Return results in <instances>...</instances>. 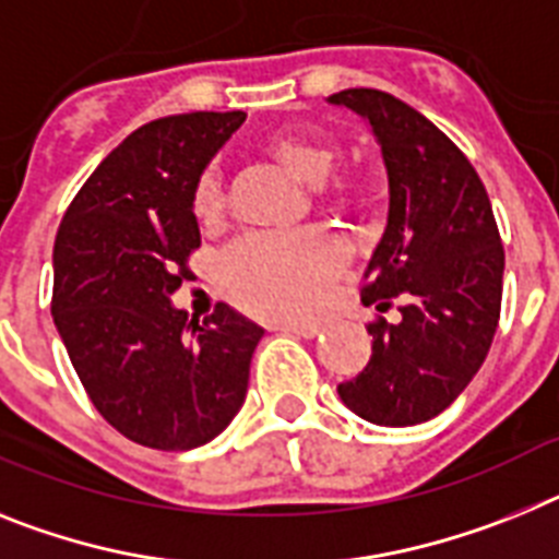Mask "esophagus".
Wrapping results in <instances>:
<instances>
[{
  "label": "esophagus",
  "instance_id": "1",
  "mask_svg": "<svg viewBox=\"0 0 559 559\" xmlns=\"http://www.w3.org/2000/svg\"><path fill=\"white\" fill-rule=\"evenodd\" d=\"M281 332L298 334V337H314V334H320V326H312V323H281Z\"/></svg>",
  "mask_w": 559,
  "mask_h": 559
}]
</instances>
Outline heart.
Listing matches in <instances>:
<instances>
[{"label": "heart", "mask_w": 559, "mask_h": 559, "mask_svg": "<svg viewBox=\"0 0 559 559\" xmlns=\"http://www.w3.org/2000/svg\"><path fill=\"white\" fill-rule=\"evenodd\" d=\"M266 148L309 182H320L337 159V145L318 134L275 132L266 140ZM320 197L334 207L360 205L366 199V177L354 168L334 174ZM191 213L205 230L225 222L227 197L213 165L193 179ZM346 264V245L320 227L304 233H255L222 259V286L236 307L259 318H312L323 309Z\"/></svg>", "instance_id": "b5f03b06"}]
</instances>
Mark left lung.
Masks as SVG:
<instances>
[{
    "instance_id": "1",
    "label": "left lung",
    "mask_w": 559,
    "mask_h": 559,
    "mask_svg": "<svg viewBox=\"0 0 559 559\" xmlns=\"http://www.w3.org/2000/svg\"><path fill=\"white\" fill-rule=\"evenodd\" d=\"M382 145L391 211L362 284L371 357L340 400L373 425L433 419L469 385L501 320L503 245L487 188L464 152L405 100L343 90Z\"/></svg>"
}]
</instances>
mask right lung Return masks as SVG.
<instances>
[{
    "instance_id": "add662e5",
    "label": "right lung",
    "mask_w": 559,
    "mask_h": 559,
    "mask_svg": "<svg viewBox=\"0 0 559 559\" xmlns=\"http://www.w3.org/2000/svg\"><path fill=\"white\" fill-rule=\"evenodd\" d=\"M245 111H186L140 126L92 171L52 247V320L95 411L126 439L191 450L239 414L264 329L216 304L171 307L191 275V188Z\"/></svg>"
}]
</instances>
